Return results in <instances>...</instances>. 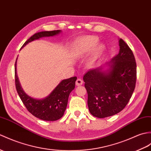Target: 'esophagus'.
Listing matches in <instances>:
<instances>
[{
  "mask_svg": "<svg viewBox=\"0 0 151 151\" xmlns=\"http://www.w3.org/2000/svg\"><path fill=\"white\" fill-rule=\"evenodd\" d=\"M82 83H83V81H82V79L78 78L76 80V86H81V85H82Z\"/></svg>",
  "mask_w": 151,
  "mask_h": 151,
  "instance_id": "1",
  "label": "esophagus"
}]
</instances>
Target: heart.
Listing matches in <instances>:
<instances>
[{
  "label": "heart",
  "mask_w": 151,
  "mask_h": 151,
  "mask_svg": "<svg viewBox=\"0 0 151 151\" xmlns=\"http://www.w3.org/2000/svg\"><path fill=\"white\" fill-rule=\"evenodd\" d=\"M99 42V38L95 36H86L80 38L76 42L74 55L77 57H80L93 50V60L99 58L103 53L106 47L102 43Z\"/></svg>",
  "instance_id": "obj_1"
}]
</instances>
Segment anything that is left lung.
Instances as JSON below:
<instances>
[{
    "label": "left lung",
    "mask_w": 151,
    "mask_h": 151,
    "mask_svg": "<svg viewBox=\"0 0 151 151\" xmlns=\"http://www.w3.org/2000/svg\"><path fill=\"white\" fill-rule=\"evenodd\" d=\"M118 55L102 66L83 76L88 94L87 105L94 116L104 118L120 113L134 92L136 64L128 45L118 38Z\"/></svg>",
    "instance_id": "1"
}]
</instances>
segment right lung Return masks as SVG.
<instances>
[{"instance_id": "1", "label": "right lung", "mask_w": 151, "mask_h": 151, "mask_svg": "<svg viewBox=\"0 0 151 151\" xmlns=\"http://www.w3.org/2000/svg\"><path fill=\"white\" fill-rule=\"evenodd\" d=\"M62 33L61 30L41 31L31 37L21 47L34 40H39L43 37H50L58 35ZM17 58L15 66V77L16 89L21 100L27 111L35 116L45 121H56L61 118L67 107L68 98L70 93L75 89L76 76L62 80L55 88L44 99H38L27 94L21 86L17 73Z\"/></svg>"}]
</instances>
